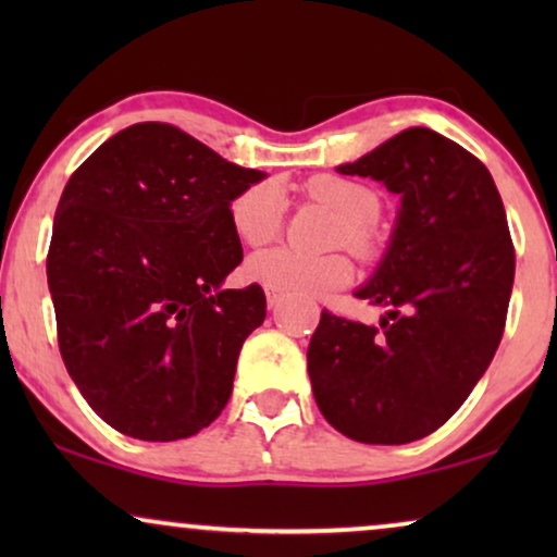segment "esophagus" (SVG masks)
<instances>
[{
	"label": "esophagus",
	"mask_w": 557,
	"mask_h": 557,
	"mask_svg": "<svg viewBox=\"0 0 557 557\" xmlns=\"http://www.w3.org/2000/svg\"><path fill=\"white\" fill-rule=\"evenodd\" d=\"M265 301H269V309H278L281 301H284V296H281V292H276V288L265 286Z\"/></svg>",
	"instance_id": "obj_1"
}]
</instances>
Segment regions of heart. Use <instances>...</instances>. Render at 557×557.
<instances>
[{
    "label": "heart",
    "instance_id": "b5f03b06",
    "mask_svg": "<svg viewBox=\"0 0 557 557\" xmlns=\"http://www.w3.org/2000/svg\"><path fill=\"white\" fill-rule=\"evenodd\" d=\"M307 195L342 215L337 243L368 253L372 246L370 225L380 215V197L370 187L337 174H319L307 182ZM227 215L243 243L253 248L265 246L284 225V195L273 182H253L233 197ZM248 273L258 284L301 296L332 294L352 281V265L345 256L309 258L292 248L261 250L248 261Z\"/></svg>",
    "mask_w": 557,
    "mask_h": 557
}]
</instances>
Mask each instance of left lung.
Wrapping results in <instances>:
<instances>
[{"mask_svg": "<svg viewBox=\"0 0 557 557\" xmlns=\"http://www.w3.org/2000/svg\"><path fill=\"white\" fill-rule=\"evenodd\" d=\"M342 174L400 195L398 225L357 299L380 326L322 311L307 364L322 416L360 444L441 429L490 368L507 322L515 246L492 174L459 144L413 126Z\"/></svg>", "mask_w": 557, "mask_h": 557, "instance_id": "8db88e82", "label": "left lung"}]
</instances>
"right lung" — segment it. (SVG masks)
Here are the masks:
<instances>
[{
    "label": "right lung",
    "mask_w": 557,
    "mask_h": 557,
    "mask_svg": "<svg viewBox=\"0 0 557 557\" xmlns=\"http://www.w3.org/2000/svg\"><path fill=\"white\" fill-rule=\"evenodd\" d=\"M265 177L172 124L113 134L67 180L48 250L58 347L88 406L141 441L200 433L233 393L243 342L265 319L231 200Z\"/></svg>",
    "instance_id": "obj_1"
}]
</instances>
